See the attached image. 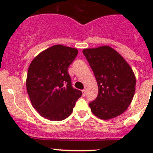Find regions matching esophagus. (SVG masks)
I'll list each match as a JSON object with an SVG mask.
<instances>
[{
	"label": "esophagus",
	"mask_w": 153,
	"mask_h": 153,
	"mask_svg": "<svg viewBox=\"0 0 153 153\" xmlns=\"http://www.w3.org/2000/svg\"><path fill=\"white\" fill-rule=\"evenodd\" d=\"M86 89H84L82 90V92H83V95H86Z\"/></svg>",
	"instance_id": "esophagus-1"
}]
</instances>
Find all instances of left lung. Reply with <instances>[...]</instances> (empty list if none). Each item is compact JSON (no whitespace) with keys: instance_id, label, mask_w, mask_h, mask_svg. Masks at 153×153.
<instances>
[{"instance_id":"1","label":"left lung","mask_w":153,"mask_h":153,"mask_svg":"<svg viewBox=\"0 0 153 153\" xmlns=\"http://www.w3.org/2000/svg\"><path fill=\"white\" fill-rule=\"evenodd\" d=\"M94 72L98 95L89 104L92 113L102 120L119 116L127 109L133 98L136 79L126 60L113 48L102 46L84 49Z\"/></svg>"}]
</instances>
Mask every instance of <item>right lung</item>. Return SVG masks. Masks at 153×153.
Here are the masks:
<instances>
[{"label":"right lung","instance_id":"1","mask_svg":"<svg viewBox=\"0 0 153 153\" xmlns=\"http://www.w3.org/2000/svg\"><path fill=\"white\" fill-rule=\"evenodd\" d=\"M78 49L61 44L40 52L32 61L26 86L32 105L42 117L62 121L72 114L82 92L74 89L68 73Z\"/></svg>","mask_w":153,"mask_h":153}]
</instances>
